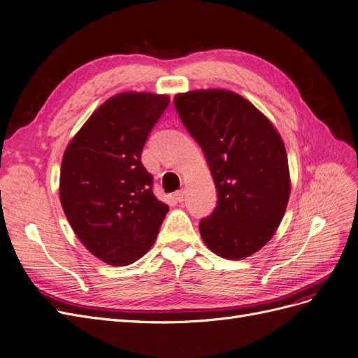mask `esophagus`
Instances as JSON below:
<instances>
[{
    "label": "esophagus",
    "instance_id": "esophagus-1",
    "mask_svg": "<svg viewBox=\"0 0 358 358\" xmlns=\"http://www.w3.org/2000/svg\"><path fill=\"white\" fill-rule=\"evenodd\" d=\"M183 199H185V191H178V192H175V200L178 201V203H182L183 201Z\"/></svg>",
    "mask_w": 358,
    "mask_h": 358
}]
</instances>
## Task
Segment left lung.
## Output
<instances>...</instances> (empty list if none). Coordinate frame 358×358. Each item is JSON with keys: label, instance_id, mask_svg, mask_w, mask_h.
Instances as JSON below:
<instances>
[{"label": "left lung", "instance_id": "left-lung-1", "mask_svg": "<svg viewBox=\"0 0 358 358\" xmlns=\"http://www.w3.org/2000/svg\"><path fill=\"white\" fill-rule=\"evenodd\" d=\"M175 107L201 146L218 191L213 213L200 221L203 242L222 258L255 254L273 237L289 199L282 138L252 103L231 91L178 94Z\"/></svg>", "mask_w": 358, "mask_h": 358}]
</instances>
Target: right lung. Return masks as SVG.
I'll use <instances>...</instances> for the list:
<instances>
[{"mask_svg": "<svg viewBox=\"0 0 358 358\" xmlns=\"http://www.w3.org/2000/svg\"><path fill=\"white\" fill-rule=\"evenodd\" d=\"M169 95L122 92L83 124L62 157L59 199L73 231L110 266H127L154 245L169 206L152 192L142 164L146 138Z\"/></svg>", "mask_w": 358, "mask_h": 358, "instance_id": "obj_1", "label": "right lung"}]
</instances>
